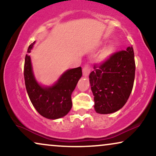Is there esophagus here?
Wrapping results in <instances>:
<instances>
[{"instance_id":"obj_1","label":"esophagus","mask_w":156,"mask_h":156,"mask_svg":"<svg viewBox=\"0 0 156 156\" xmlns=\"http://www.w3.org/2000/svg\"><path fill=\"white\" fill-rule=\"evenodd\" d=\"M91 71V68L89 65H85V67L83 68L82 69V73H83V76H88L89 73H90Z\"/></svg>"}]
</instances>
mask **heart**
<instances>
[{
  "label": "heart",
  "instance_id": "1",
  "mask_svg": "<svg viewBox=\"0 0 156 156\" xmlns=\"http://www.w3.org/2000/svg\"><path fill=\"white\" fill-rule=\"evenodd\" d=\"M116 44L112 43L108 44L104 49L103 52H102L101 57L104 59H107L112 56L113 55H114L116 52Z\"/></svg>",
  "mask_w": 156,
  "mask_h": 156
}]
</instances>
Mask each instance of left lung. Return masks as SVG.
I'll return each instance as SVG.
<instances>
[{"instance_id":"8db88e82","label":"left lung","mask_w":156,"mask_h":156,"mask_svg":"<svg viewBox=\"0 0 156 156\" xmlns=\"http://www.w3.org/2000/svg\"><path fill=\"white\" fill-rule=\"evenodd\" d=\"M89 75L91 89L98 114H108L121 109L131 94L135 78L133 47L113 55Z\"/></svg>"}]
</instances>
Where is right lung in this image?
Here are the masks:
<instances>
[{
	"label": "right lung",
	"instance_id": "1",
	"mask_svg": "<svg viewBox=\"0 0 156 156\" xmlns=\"http://www.w3.org/2000/svg\"><path fill=\"white\" fill-rule=\"evenodd\" d=\"M35 43V41L29 46L25 59L24 78L27 94L33 106L41 116L52 120L62 118L72 108L71 96L82 76V68L79 67L66 70L50 86L41 84L34 74L29 55Z\"/></svg>",
	"mask_w": 156,
	"mask_h": 156
}]
</instances>
